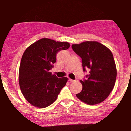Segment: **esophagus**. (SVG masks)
Returning <instances> with one entry per match:
<instances>
[{
	"label": "esophagus",
	"mask_w": 131,
	"mask_h": 131,
	"mask_svg": "<svg viewBox=\"0 0 131 131\" xmlns=\"http://www.w3.org/2000/svg\"><path fill=\"white\" fill-rule=\"evenodd\" d=\"M68 80L70 82H74V80H72V79H69Z\"/></svg>",
	"instance_id": "34e87169"
}]
</instances>
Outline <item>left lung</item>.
<instances>
[{
    "label": "left lung",
    "mask_w": 131,
    "mask_h": 131,
    "mask_svg": "<svg viewBox=\"0 0 131 131\" xmlns=\"http://www.w3.org/2000/svg\"><path fill=\"white\" fill-rule=\"evenodd\" d=\"M73 50L82 59L84 72L89 69V74L81 80V91L76 94L80 100L88 105L105 101L114 88L117 69L111 51L97 41H85L73 44Z\"/></svg>",
    "instance_id": "1"
}]
</instances>
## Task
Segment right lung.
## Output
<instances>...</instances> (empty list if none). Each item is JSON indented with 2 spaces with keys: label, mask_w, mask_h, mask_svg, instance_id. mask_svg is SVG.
<instances>
[{
  "label": "right lung",
  "mask_w": 131,
  "mask_h": 131,
  "mask_svg": "<svg viewBox=\"0 0 131 131\" xmlns=\"http://www.w3.org/2000/svg\"><path fill=\"white\" fill-rule=\"evenodd\" d=\"M69 47L68 42L43 38L31 44L24 52L19 66V84L24 96L31 105L44 108L56 101L68 78H58L50 70L56 62L57 53Z\"/></svg>",
  "instance_id": "right-lung-1"
}]
</instances>
